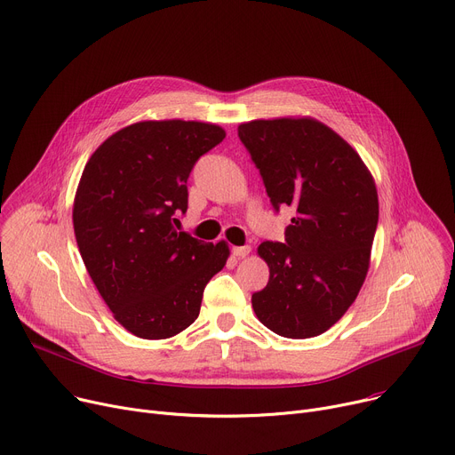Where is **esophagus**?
Returning <instances> with one entry per match:
<instances>
[{"label":"esophagus","mask_w":455,"mask_h":455,"mask_svg":"<svg viewBox=\"0 0 455 455\" xmlns=\"http://www.w3.org/2000/svg\"><path fill=\"white\" fill-rule=\"evenodd\" d=\"M232 254H234L235 258H247V256L251 254V247H249V245H245V247H234V249H232Z\"/></svg>","instance_id":"esophagus-1"}]
</instances>
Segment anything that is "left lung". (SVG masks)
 Masks as SVG:
<instances>
[{"mask_svg": "<svg viewBox=\"0 0 455 455\" xmlns=\"http://www.w3.org/2000/svg\"><path fill=\"white\" fill-rule=\"evenodd\" d=\"M237 135L270 203L296 210L285 243L258 247L268 283L252 294V309L280 337L322 335L366 280L379 221L375 179L355 148L313 116L251 120Z\"/></svg>", "mask_w": 455, "mask_h": 455, "instance_id": "1", "label": "left lung"}]
</instances>
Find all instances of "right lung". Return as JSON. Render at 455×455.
Returning a JSON list of instances; mask_svg holds the SVG:
<instances>
[{
    "mask_svg": "<svg viewBox=\"0 0 455 455\" xmlns=\"http://www.w3.org/2000/svg\"><path fill=\"white\" fill-rule=\"evenodd\" d=\"M199 120H140L89 157L73 201L80 256L113 318L132 335L163 340L196 322L204 285L230 249L177 232L196 161L225 139Z\"/></svg>",
    "mask_w": 455,
    "mask_h": 455,
    "instance_id": "obj_1",
    "label": "right lung"
}]
</instances>
